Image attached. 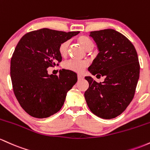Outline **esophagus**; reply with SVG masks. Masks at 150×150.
<instances>
[{
	"label": "esophagus",
	"instance_id": "34e87169",
	"mask_svg": "<svg viewBox=\"0 0 150 150\" xmlns=\"http://www.w3.org/2000/svg\"><path fill=\"white\" fill-rule=\"evenodd\" d=\"M83 79V76L81 74H78V80H81Z\"/></svg>",
	"mask_w": 150,
	"mask_h": 150
}]
</instances>
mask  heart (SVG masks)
<instances>
[{
    "label": "heart",
    "mask_w": 150,
    "mask_h": 150,
    "mask_svg": "<svg viewBox=\"0 0 150 150\" xmlns=\"http://www.w3.org/2000/svg\"><path fill=\"white\" fill-rule=\"evenodd\" d=\"M77 41L86 51H91L94 47L93 42L86 36L81 35L77 38ZM70 44V40H67L62 42L59 46V53L62 57H65L68 54ZM88 66V63L86 61H76V60H69L64 62L63 64V67L65 69L71 71L76 73H82Z\"/></svg>",
    "instance_id": "obj_1"
}]
</instances>
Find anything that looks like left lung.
Listing matches in <instances>:
<instances>
[{
    "mask_svg": "<svg viewBox=\"0 0 150 150\" xmlns=\"http://www.w3.org/2000/svg\"><path fill=\"white\" fill-rule=\"evenodd\" d=\"M100 52L88 71L105 76L98 83L91 76L84 93L91 111L103 119L120 115L133 99L139 76V63L132 43L119 32L105 29L91 32Z\"/></svg>",
    "mask_w": 150,
    "mask_h": 150,
    "instance_id": "1",
    "label": "left lung"
}]
</instances>
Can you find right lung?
<instances>
[{
    "label": "right lung",
    "instance_id": "add662e5",
    "mask_svg": "<svg viewBox=\"0 0 150 150\" xmlns=\"http://www.w3.org/2000/svg\"><path fill=\"white\" fill-rule=\"evenodd\" d=\"M79 32L42 28L29 32L18 42L11 61L13 92L30 115L45 118L63 106L67 92L76 83V74L62 69L59 76L49 75L48 67L59 65V46Z\"/></svg>",
    "mask_w": 150,
    "mask_h": 150
}]
</instances>
